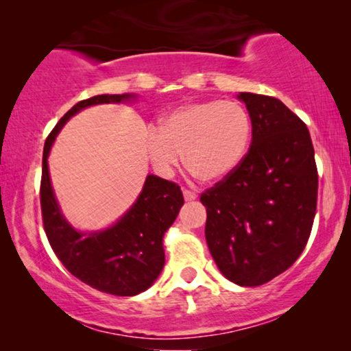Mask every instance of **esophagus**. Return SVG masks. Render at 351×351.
Masks as SVG:
<instances>
[{"label":"esophagus","instance_id":"34e87169","mask_svg":"<svg viewBox=\"0 0 351 351\" xmlns=\"http://www.w3.org/2000/svg\"><path fill=\"white\" fill-rule=\"evenodd\" d=\"M184 198H185V201H195L196 198H198V195L191 190H184Z\"/></svg>","mask_w":351,"mask_h":351}]
</instances>
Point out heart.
<instances>
[{
	"instance_id": "heart-1",
	"label": "heart",
	"mask_w": 351,
	"mask_h": 351,
	"mask_svg": "<svg viewBox=\"0 0 351 351\" xmlns=\"http://www.w3.org/2000/svg\"><path fill=\"white\" fill-rule=\"evenodd\" d=\"M251 117L234 100H204L172 110L145 136L147 155L158 174L169 177L185 161L195 176L222 182L246 158Z\"/></svg>"
}]
</instances>
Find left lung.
I'll use <instances>...</instances> for the list:
<instances>
[{
	"mask_svg": "<svg viewBox=\"0 0 351 351\" xmlns=\"http://www.w3.org/2000/svg\"><path fill=\"white\" fill-rule=\"evenodd\" d=\"M252 123L243 165L201 195L206 241L227 280L261 286L306 246L318 199L315 150L305 123L281 100L239 93Z\"/></svg>",
	"mask_w": 351,
	"mask_h": 351,
	"instance_id": "1",
	"label": "left lung"
}]
</instances>
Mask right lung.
Returning <instances> with one entry per match:
<instances>
[{"label": "right lung", "instance_id": "1", "mask_svg": "<svg viewBox=\"0 0 351 351\" xmlns=\"http://www.w3.org/2000/svg\"><path fill=\"white\" fill-rule=\"evenodd\" d=\"M136 94H102L73 105L56 124L45 142L41 176V214L52 251L71 275L94 289L113 295H136L150 287L165 267L162 237L174 223L184 195L174 182L147 176L131 209L99 232H78L66 222L51 185L47 156L57 134L69 119L99 104H123Z\"/></svg>", "mask_w": 351, "mask_h": 351}]
</instances>
